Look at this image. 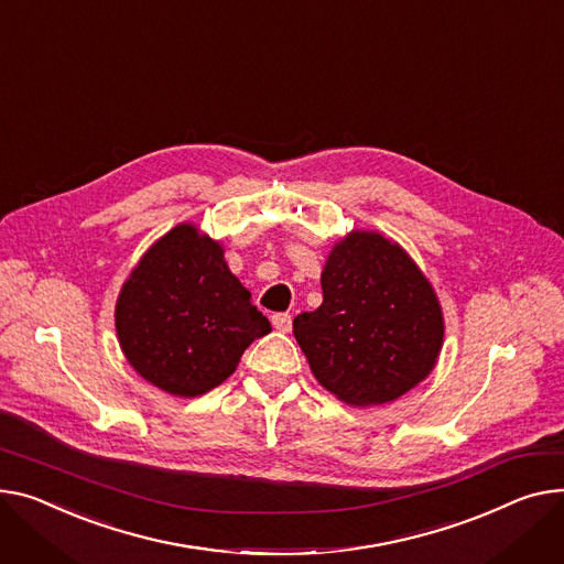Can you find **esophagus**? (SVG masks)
<instances>
[{
	"mask_svg": "<svg viewBox=\"0 0 564 564\" xmlns=\"http://www.w3.org/2000/svg\"><path fill=\"white\" fill-rule=\"evenodd\" d=\"M272 324H274V328L281 330V333H290V328H292V317H290L288 313H276V315H272Z\"/></svg>",
	"mask_w": 564,
	"mask_h": 564,
	"instance_id": "34e87169",
	"label": "esophagus"
}]
</instances>
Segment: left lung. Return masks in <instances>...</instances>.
<instances>
[{
	"mask_svg": "<svg viewBox=\"0 0 564 564\" xmlns=\"http://www.w3.org/2000/svg\"><path fill=\"white\" fill-rule=\"evenodd\" d=\"M322 306L292 333L313 377L349 405L390 403L435 369L444 313L410 253L379 231L337 240L322 270Z\"/></svg>",
	"mask_w": 564,
	"mask_h": 564,
	"instance_id": "obj_1",
	"label": "left lung"
}]
</instances>
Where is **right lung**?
<instances>
[{
  "label": "right lung",
  "mask_w": 564,
  "mask_h": 564,
  "mask_svg": "<svg viewBox=\"0 0 564 564\" xmlns=\"http://www.w3.org/2000/svg\"><path fill=\"white\" fill-rule=\"evenodd\" d=\"M116 330L127 362L147 383L191 399L227 381L245 349L272 326L229 270L221 242L181 221L122 283Z\"/></svg>",
  "instance_id": "add662e5"
}]
</instances>
